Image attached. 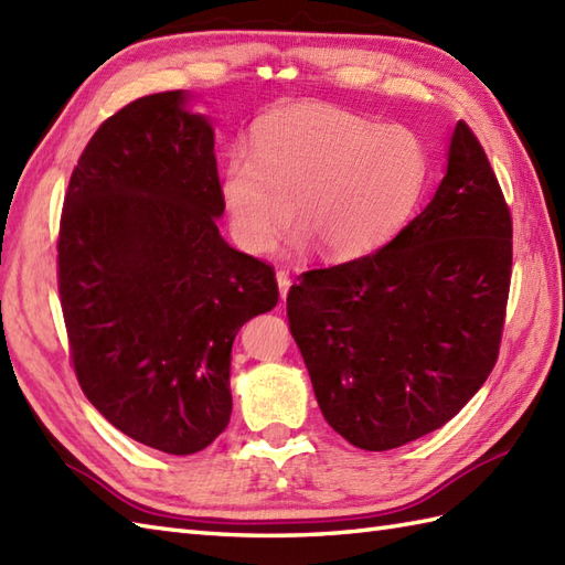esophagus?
<instances>
[{
	"mask_svg": "<svg viewBox=\"0 0 565 565\" xmlns=\"http://www.w3.org/2000/svg\"><path fill=\"white\" fill-rule=\"evenodd\" d=\"M277 284H279V296H281V300H286L288 291H291V277H288V271H284V269L277 271Z\"/></svg>",
	"mask_w": 565,
	"mask_h": 565,
	"instance_id": "obj_1",
	"label": "esophagus"
}]
</instances>
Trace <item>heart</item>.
<instances>
[{
	"label": "heart",
	"mask_w": 565,
	"mask_h": 565,
	"mask_svg": "<svg viewBox=\"0 0 565 565\" xmlns=\"http://www.w3.org/2000/svg\"><path fill=\"white\" fill-rule=\"evenodd\" d=\"M428 178L424 141L330 105L267 115L253 151L235 147L218 170V196L243 247L265 253L296 214L330 257L385 243L409 218Z\"/></svg>",
	"instance_id": "heart-1"
}]
</instances>
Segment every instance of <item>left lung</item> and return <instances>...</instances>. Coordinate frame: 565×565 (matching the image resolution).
I'll return each mask as SVG.
<instances>
[{
    "label": "left lung",
    "instance_id": "8db88e82",
    "mask_svg": "<svg viewBox=\"0 0 565 565\" xmlns=\"http://www.w3.org/2000/svg\"><path fill=\"white\" fill-rule=\"evenodd\" d=\"M513 223L481 143L457 122L426 209L383 250L298 277L286 298L324 422L361 450L448 424L501 344Z\"/></svg>",
    "mask_w": 565,
    "mask_h": 565
}]
</instances>
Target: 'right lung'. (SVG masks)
Returning a JSON list of instances; mask_svg holds the SVG:
<instances>
[{
	"label": "right lung",
	"mask_w": 565,
	"mask_h": 565,
	"mask_svg": "<svg viewBox=\"0 0 565 565\" xmlns=\"http://www.w3.org/2000/svg\"><path fill=\"white\" fill-rule=\"evenodd\" d=\"M188 90L125 105L90 137L64 196L57 265L84 395L168 455L231 422V349L279 300L274 269L218 233L214 127Z\"/></svg>",
	"instance_id": "obj_1"
}]
</instances>
